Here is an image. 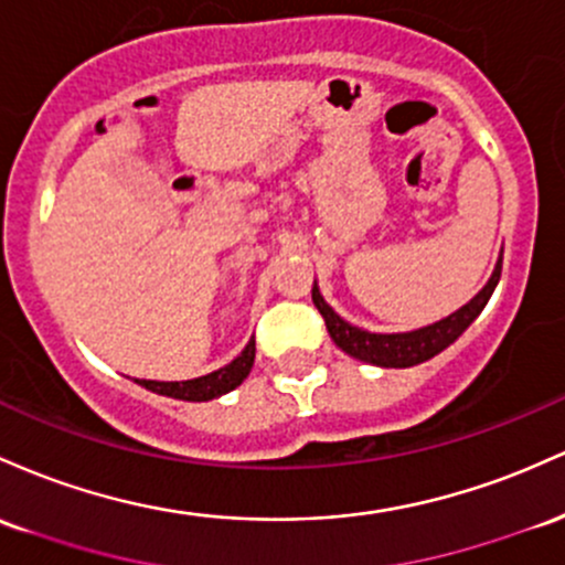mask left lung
Returning a JSON list of instances; mask_svg holds the SVG:
<instances>
[{
	"label": "left lung",
	"mask_w": 565,
	"mask_h": 565,
	"mask_svg": "<svg viewBox=\"0 0 565 565\" xmlns=\"http://www.w3.org/2000/svg\"><path fill=\"white\" fill-rule=\"evenodd\" d=\"M499 277H502V256H499L497 266H493L491 280L483 285V290H480L472 301H467L465 307L456 309L454 315L443 317L440 322H433V326L408 333H371L358 326H350L344 317H339L331 307H328L326 299L320 296V290H317V282L312 285V301L315 307L320 309L328 333H331V339L335 341L339 350H344L347 354H352L354 360H363V363L371 365L411 367L435 358V354H440L470 328V322L483 312L488 299H491Z\"/></svg>",
	"instance_id": "obj_1"
}]
</instances>
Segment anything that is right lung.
<instances>
[{
	"label": "right lung",
	"instance_id": "obj_1",
	"mask_svg": "<svg viewBox=\"0 0 565 565\" xmlns=\"http://www.w3.org/2000/svg\"><path fill=\"white\" fill-rule=\"evenodd\" d=\"M253 358H256V341H248L243 352L232 360L230 365L218 367V371L207 373V376L189 379V382H149V379H136L138 384L146 386V390L157 392V395L175 397V401H189V403H202L213 401V397L226 395L234 386H239L248 379Z\"/></svg>",
	"mask_w": 565,
	"mask_h": 565
}]
</instances>
